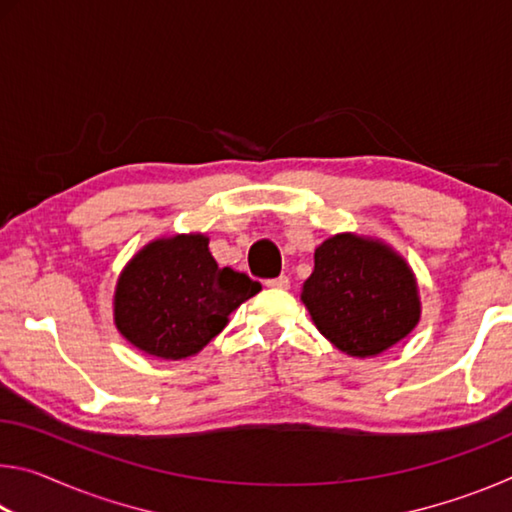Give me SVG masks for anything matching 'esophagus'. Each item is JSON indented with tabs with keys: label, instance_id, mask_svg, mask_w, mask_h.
I'll return each mask as SVG.
<instances>
[{
	"label": "esophagus",
	"instance_id": "1",
	"mask_svg": "<svg viewBox=\"0 0 512 512\" xmlns=\"http://www.w3.org/2000/svg\"><path fill=\"white\" fill-rule=\"evenodd\" d=\"M266 287H271V289H289L291 287V280H289L287 275H280V277H275V280H268Z\"/></svg>",
	"mask_w": 512,
	"mask_h": 512
}]
</instances>
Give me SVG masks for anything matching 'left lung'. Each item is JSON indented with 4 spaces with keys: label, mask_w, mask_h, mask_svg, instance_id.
Returning a JSON list of instances; mask_svg holds the SVG:
<instances>
[{
    "label": "left lung",
    "mask_w": 512,
    "mask_h": 512,
    "mask_svg": "<svg viewBox=\"0 0 512 512\" xmlns=\"http://www.w3.org/2000/svg\"><path fill=\"white\" fill-rule=\"evenodd\" d=\"M300 300L318 332L359 359L391 350L422 314L409 262L381 239L354 232H339L316 248Z\"/></svg>",
    "instance_id": "8db88e82"
}]
</instances>
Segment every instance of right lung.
I'll return each mask as SVG.
<instances>
[{
    "label": "right lung",
    "mask_w": 512,
    "mask_h": 512,
    "mask_svg": "<svg viewBox=\"0 0 512 512\" xmlns=\"http://www.w3.org/2000/svg\"><path fill=\"white\" fill-rule=\"evenodd\" d=\"M262 284L219 266L203 232L160 237L119 273L112 318L124 339L151 357L180 361L201 352Z\"/></svg>",
    "instance_id": "right-lung-1"
}]
</instances>
